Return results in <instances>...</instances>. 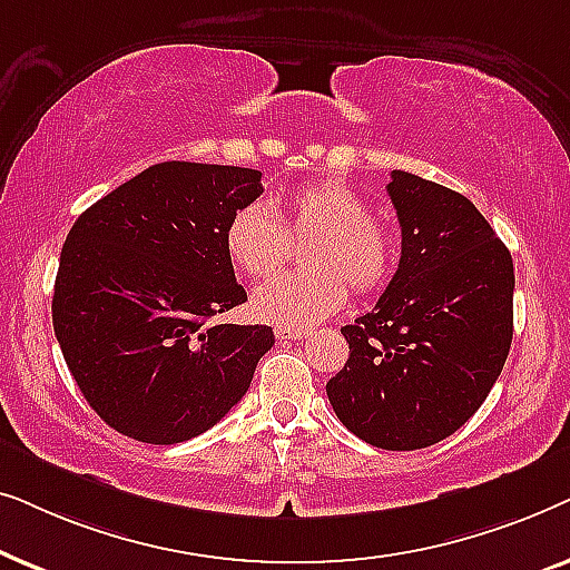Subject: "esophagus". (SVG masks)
<instances>
[{
	"label": "esophagus",
	"mask_w": 570,
	"mask_h": 570,
	"mask_svg": "<svg viewBox=\"0 0 570 570\" xmlns=\"http://www.w3.org/2000/svg\"><path fill=\"white\" fill-rule=\"evenodd\" d=\"M306 330H285V326H277L275 330V337L279 340V342H298V340H303L306 337Z\"/></svg>",
	"instance_id": "obj_1"
}]
</instances>
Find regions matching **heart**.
Wrapping results in <instances>:
<instances>
[{
	"mask_svg": "<svg viewBox=\"0 0 570 570\" xmlns=\"http://www.w3.org/2000/svg\"><path fill=\"white\" fill-rule=\"evenodd\" d=\"M287 236H311L306 272L277 275L252 295V314L264 324L301 330L322 322L357 293L379 291L396 267V238L371 217L368 202L340 181L298 186L277 215L262 202L240 207L225 225V252L248 277H264L285 259Z\"/></svg>",
	"mask_w": 570,
	"mask_h": 570,
	"instance_id": "heart-1",
	"label": "heart"
}]
</instances>
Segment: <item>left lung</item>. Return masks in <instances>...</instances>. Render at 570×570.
Masks as SVG:
<instances>
[{
	"instance_id": "left-lung-1",
	"label": "left lung",
	"mask_w": 570,
	"mask_h": 570,
	"mask_svg": "<svg viewBox=\"0 0 570 570\" xmlns=\"http://www.w3.org/2000/svg\"><path fill=\"white\" fill-rule=\"evenodd\" d=\"M402 256L371 314L342 326L350 357L326 381L342 425L379 449L433 446L501 376L513 337V262L459 191L392 170Z\"/></svg>"
}]
</instances>
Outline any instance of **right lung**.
Returning <instances> with one entry per match:
<instances>
[{
  "label": "right lung",
  "mask_w": 570,
  "mask_h": 570,
  "mask_svg": "<svg viewBox=\"0 0 570 570\" xmlns=\"http://www.w3.org/2000/svg\"><path fill=\"white\" fill-rule=\"evenodd\" d=\"M262 191L259 170L170 160L77 217L53 285V332L114 431L181 443L246 394L275 334L213 316L246 303L223 236Z\"/></svg>",
  "instance_id": "obj_1"
}]
</instances>
